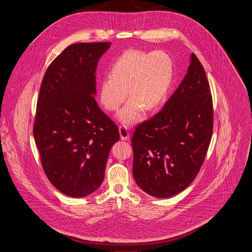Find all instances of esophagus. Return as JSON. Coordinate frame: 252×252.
I'll use <instances>...</instances> for the list:
<instances>
[{"instance_id": "esophagus-1", "label": "esophagus", "mask_w": 252, "mask_h": 252, "mask_svg": "<svg viewBox=\"0 0 252 252\" xmlns=\"http://www.w3.org/2000/svg\"><path fill=\"white\" fill-rule=\"evenodd\" d=\"M119 132H120L121 139L123 141H126V140L129 139L130 135H129V132L126 126H119Z\"/></svg>"}]
</instances>
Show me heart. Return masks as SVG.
<instances>
[{
    "label": "heart",
    "instance_id": "heart-1",
    "mask_svg": "<svg viewBox=\"0 0 252 252\" xmlns=\"http://www.w3.org/2000/svg\"><path fill=\"white\" fill-rule=\"evenodd\" d=\"M173 78L174 62L166 52L128 50L112 64L108 77L100 81L99 100L106 109L116 111L128 94L130 99L118 118L130 126L141 120L144 108L153 111L162 105Z\"/></svg>",
    "mask_w": 252,
    "mask_h": 252
}]
</instances>
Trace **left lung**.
Instances as JSON below:
<instances>
[{
  "instance_id": "8db88e82",
  "label": "left lung",
  "mask_w": 252,
  "mask_h": 252,
  "mask_svg": "<svg viewBox=\"0 0 252 252\" xmlns=\"http://www.w3.org/2000/svg\"><path fill=\"white\" fill-rule=\"evenodd\" d=\"M213 110L206 73L191 54L179 88L162 109L133 134V177L143 191L167 198L192 183L212 139Z\"/></svg>"
}]
</instances>
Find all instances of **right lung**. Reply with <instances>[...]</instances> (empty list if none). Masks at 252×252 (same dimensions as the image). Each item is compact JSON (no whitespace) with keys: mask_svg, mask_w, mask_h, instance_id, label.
Here are the masks:
<instances>
[{"mask_svg":"<svg viewBox=\"0 0 252 252\" xmlns=\"http://www.w3.org/2000/svg\"><path fill=\"white\" fill-rule=\"evenodd\" d=\"M110 42L75 43L44 74L36 104L34 137L50 182L71 197L100 187L118 126L95 101V72Z\"/></svg>","mask_w":252,"mask_h":252,"instance_id":"right-lung-1","label":"right lung"}]
</instances>
